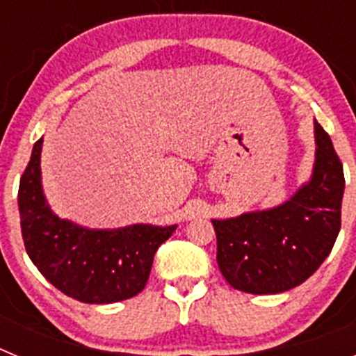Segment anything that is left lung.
<instances>
[{"label":"left lung","instance_id":"left-lung-1","mask_svg":"<svg viewBox=\"0 0 356 356\" xmlns=\"http://www.w3.org/2000/svg\"><path fill=\"white\" fill-rule=\"evenodd\" d=\"M312 178L298 193L269 210L232 219H212L217 264L237 291L278 294L301 285L319 269L341 229L344 196L342 162L319 122Z\"/></svg>","mask_w":356,"mask_h":356}]
</instances>
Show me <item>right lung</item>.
Returning <instances> with one entry per match:
<instances>
[{
    "label": "right lung",
    "instance_id": "obj_1",
    "mask_svg": "<svg viewBox=\"0 0 356 356\" xmlns=\"http://www.w3.org/2000/svg\"><path fill=\"white\" fill-rule=\"evenodd\" d=\"M40 151L42 139L33 144L17 194L21 232L31 262L49 284L81 303H115L139 294L156 250L176 225L90 229L60 219L44 197Z\"/></svg>",
    "mask_w": 356,
    "mask_h": 356
}]
</instances>
